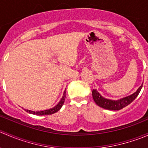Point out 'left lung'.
Returning <instances> with one entry per match:
<instances>
[{
	"label": "left lung",
	"instance_id": "1",
	"mask_svg": "<svg viewBox=\"0 0 148 148\" xmlns=\"http://www.w3.org/2000/svg\"><path fill=\"white\" fill-rule=\"evenodd\" d=\"M142 87H143V85H141L138 88V90L135 93L126 97L118 99V100H111V99L103 97L102 95L97 91V89L92 90V97H93L95 103L100 107L109 110H120L127 106L132 102H133V100H135V98L138 97L140 93Z\"/></svg>",
	"mask_w": 148,
	"mask_h": 148
}]
</instances>
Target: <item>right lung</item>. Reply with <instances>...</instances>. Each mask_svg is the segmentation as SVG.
Returning a JSON list of instances; mask_svg holds the SVG:
<instances>
[{"instance_id":"1","label":"right lung","mask_w":148,"mask_h":148,"mask_svg":"<svg viewBox=\"0 0 148 148\" xmlns=\"http://www.w3.org/2000/svg\"><path fill=\"white\" fill-rule=\"evenodd\" d=\"M65 98H66V90L64 92L63 97H62V99L60 100V102L58 103V104H56L54 107L51 109H49V110H43V111H37V112H34V111H31V110H26L24 109V110L27 112L30 113V114H36V115H49V114H52L53 113L59 111V110L61 109V107L63 106L64 102L65 101Z\"/></svg>"}]
</instances>
